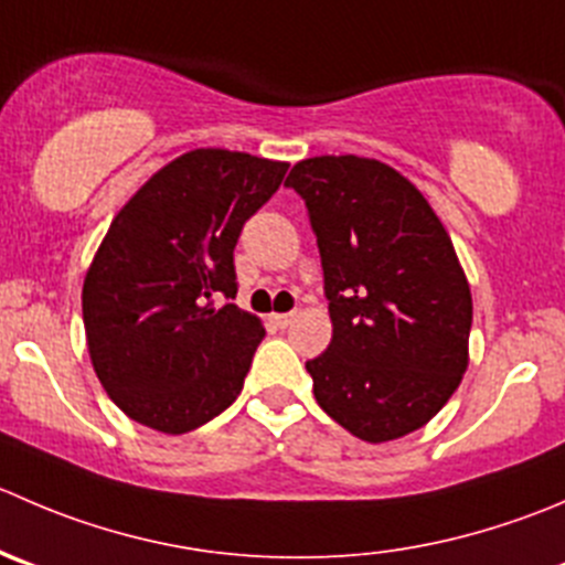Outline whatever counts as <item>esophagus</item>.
<instances>
[{"label": "esophagus", "mask_w": 565, "mask_h": 565, "mask_svg": "<svg viewBox=\"0 0 565 565\" xmlns=\"http://www.w3.org/2000/svg\"><path fill=\"white\" fill-rule=\"evenodd\" d=\"M292 320H295V311H287V315H273V326L276 328L292 326Z\"/></svg>", "instance_id": "obj_1"}]
</instances>
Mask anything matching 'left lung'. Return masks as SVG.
Instances as JSON below:
<instances>
[{"label": "left lung", "mask_w": 565, "mask_h": 565, "mask_svg": "<svg viewBox=\"0 0 565 565\" xmlns=\"http://www.w3.org/2000/svg\"><path fill=\"white\" fill-rule=\"evenodd\" d=\"M317 237L333 337L306 361L315 397L359 439L392 441L434 419L469 364L472 295L425 195L366 157L289 171Z\"/></svg>", "instance_id": "8db88e82"}]
</instances>
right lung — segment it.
Returning <instances> with one entry per match:
<instances>
[{
	"mask_svg": "<svg viewBox=\"0 0 565 565\" xmlns=\"http://www.w3.org/2000/svg\"><path fill=\"white\" fill-rule=\"evenodd\" d=\"M287 162L195 149L115 215L82 287L87 350L129 419L188 434L237 399L265 328L237 298L234 248Z\"/></svg>",
	"mask_w": 565,
	"mask_h": 565,
	"instance_id": "add662e5",
	"label": "right lung"
}]
</instances>
